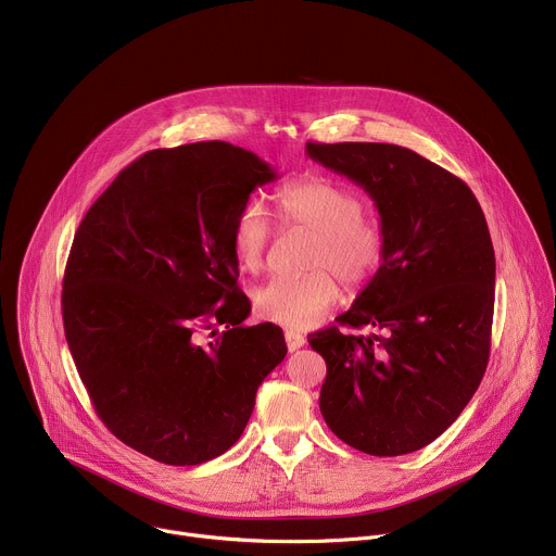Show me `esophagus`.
<instances>
[{
	"label": "esophagus",
	"instance_id": "34e87169",
	"mask_svg": "<svg viewBox=\"0 0 556 556\" xmlns=\"http://www.w3.org/2000/svg\"><path fill=\"white\" fill-rule=\"evenodd\" d=\"M283 337H286V345H288V350H290V352H294V350H299V348H303V345H305L303 334H299V332H294V330H286V332H283Z\"/></svg>",
	"mask_w": 556,
	"mask_h": 556
}]
</instances>
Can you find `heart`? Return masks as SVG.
I'll list each match as a JSON object with an SVG mask.
<instances>
[{
  "label": "heart",
  "instance_id": "1",
  "mask_svg": "<svg viewBox=\"0 0 556 556\" xmlns=\"http://www.w3.org/2000/svg\"><path fill=\"white\" fill-rule=\"evenodd\" d=\"M277 211L286 224L314 232L307 268L301 277H273L253 290V307L260 319L305 328L312 326L339 299V281L363 288L378 270L384 255L380 222L363 215L356 191L321 176H305L277 191ZM270 222L257 202L237 211L230 228L232 253L244 273L264 268L270 244Z\"/></svg>",
  "mask_w": 556,
  "mask_h": 556
}]
</instances>
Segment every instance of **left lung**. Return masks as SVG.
Returning a JSON list of instances; mask_svg holds the SVG:
<instances>
[{"mask_svg": "<svg viewBox=\"0 0 556 556\" xmlns=\"http://www.w3.org/2000/svg\"><path fill=\"white\" fill-rule=\"evenodd\" d=\"M312 161L376 202L384 255L337 324L307 337L328 365L319 407L337 438L378 457L442 435L478 391L491 354L495 251L484 211L451 172L387 142H305Z\"/></svg>", "mask_w": 556, "mask_h": 556, "instance_id": "left-lung-1", "label": "left lung"}]
</instances>
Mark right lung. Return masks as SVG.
<instances>
[{
  "label": "right lung",
  "instance_id": "add662e5",
  "mask_svg": "<svg viewBox=\"0 0 556 556\" xmlns=\"http://www.w3.org/2000/svg\"><path fill=\"white\" fill-rule=\"evenodd\" d=\"M275 178L224 140L153 149L74 232L61 292L70 354L103 425L155 462L228 451L288 352L281 328L244 326L230 244L237 211Z\"/></svg>",
  "mask_w": 556,
  "mask_h": 556
}]
</instances>
